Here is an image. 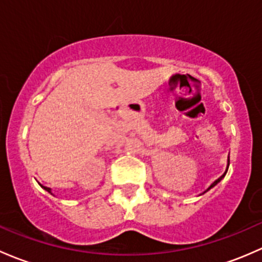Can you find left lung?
Returning a JSON list of instances; mask_svg holds the SVG:
<instances>
[{
    "label": "left lung",
    "mask_w": 262,
    "mask_h": 262,
    "mask_svg": "<svg viewBox=\"0 0 262 262\" xmlns=\"http://www.w3.org/2000/svg\"><path fill=\"white\" fill-rule=\"evenodd\" d=\"M228 166H230V159H228V164H227V169H226V171H225V174H223V175H222V177H221V178H218V179H217V180H215V182H214V183H213V184H212V185H211V187H209V188H208V189H207V190H206V191H208V190H209V189H211V188H213V187H214V185H215V184H218V183H220V182H221V180H222V179H223V178H225V175H226V172H227V170H228ZM206 191H204V193H206Z\"/></svg>",
    "instance_id": "obj_1"
}]
</instances>
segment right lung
<instances>
[{
	"label": "right lung",
	"mask_w": 262,
	"mask_h": 262,
	"mask_svg": "<svg viewBox=\"0 0 262 262\" xmlns=\"http://www.w3.org/2000/svg\"><path fill=\"white\" fill-rule=\"evenodd\" d=\"M44 188H45V187H44ZM45 189H47L48 191H50V188H45Z\"/></svg>",
	"instance_id": "obj_1"
}]
</instances>
